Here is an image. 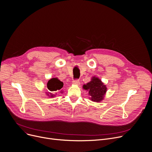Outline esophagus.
<instances>
[{
    "label": "esophagus",
    "mask_w": 152,
    "mask_h": 152,
    "mask_svg": "<svg viewBox=\"0 0 152 152\" xmlns=\"http://www.w3.org/2000/svg\"><path fill=\"white\" fill-rule=\"evenodd\" d=\"M73 84H75V85H77L79 86V84H80V82H79V80H77V79H76V80H74L73 81Z\"/></svg>",
    "instance_id": "obj_1"
}]
</instances>
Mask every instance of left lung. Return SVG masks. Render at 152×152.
<instances>
[{
    "label": "left lung",
    "mask_w": 152,
    "mask_h": 152,
    "mask_svg": "<svg viewBox=\"0 0 152 152\" xmlns=\"http://www.w3.org/2000/svg\"><path fill=\"white\" fill-rule=\"evenodd\" d=\"M83 87L89 92L92 101L95 102H100L103 100L107 91L106 86L99 77L95 76L92 77L91 81L86 84H84Z\"/></svg>",
    "instance_id": "8db88e82"
}]
</instances>
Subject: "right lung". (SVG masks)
<instances>
[{"label": "right lung", "mask_w": 152, "mask_h": 152, "mask_svg": "<svg viewBox=\"0 0 152 152\" xmlns=\"http://www.w3.org/2000/svg\"><path fill=\"white\" fill-rule=\"evenodd\" d=\"M47 89L51 92L49 93L47 92V96H49V97H54L55 95V94H52V92H57L59 91V90H60L63 87V83L60 81L58 78L53 77L48 81L47 84ZM61 92H63L61 91Z\"/></svg>", "instance_id": "add662e5"}]
</instances>
